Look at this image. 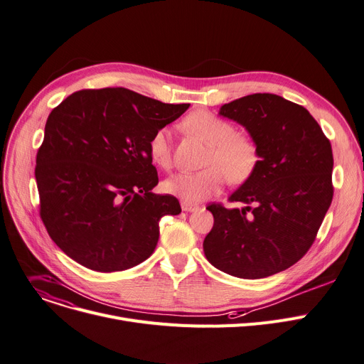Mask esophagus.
Segmentation results:
<instances>
[{
	"label": "esophagus",
	"instance_id": "34e87169",
	"mask_svg": "<svg viewBox=\"0 0 364 364\" xmlns=\"http://www.w3.org/2000/svg\"><path fill=\"white\" fill-rule=\"evenodd\" d=\"M181 209L184 212H195L199 209V206L195 203H190V202H181Z\"/></svg>",
	"mask_w": 364,
	"mask_h": 364
}]
</instances>
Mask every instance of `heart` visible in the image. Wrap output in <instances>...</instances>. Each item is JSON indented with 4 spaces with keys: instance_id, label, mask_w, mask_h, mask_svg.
I'll list each match as a JSON object with an SVG mask.
<instances>
[{
    "instance_id": "obj_1",
    "label": "heart",
    "mask_w": 364,
    "mask_h": 364,
    "mask_svg": "<svg viewBox=\"0 0 364 364\" xmlns=\"http://www.w3.org/2000/svg\"><path fill=\"white\" fill-rule=\"evenodd\" d=\"M183 129L209 144L206 169L199 173H178L164 183L166 193L186 200L200 202L220 191L227 177L234 184L247 181L259 166L260 152L257 143L246 134L235 133L230 121L206 109L188 114L181 123ZM151 161L162 169L171 168V143L169 132L158 129L149 139Z\"/></svg>"
}]
</instances>
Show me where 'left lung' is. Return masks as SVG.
Returning a JSON list of instances; mask_svg holds the SVG:
<instances>
[{"mask_svg": "<svg viewBox=\"0 0 364 364\" xmlns=\"http://www.w3.org/2000/svg\"><path fill=\"white\" fill-rule=\"evenodd\" d=\"M257 143L256 173L230 196L245 208L212 203L206 259L245 279L271 277L311 247L333 196L329 139L310 112L282 96L253 93L221 107Z\"/></svg>", "mask_w": 364, "mask_h": 364, "instance_id": "left-lung-1", "label": "left lung"}]
</instances>
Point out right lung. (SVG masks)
Wrapping results in <instances>:
<instances>
[{"mask_svg": "<svg viewBox=\"0 0 364 364\" xmlns=\"http://www.w3.org/2000/svg\"><path fill=\"white\" fill-rule=\"evenodd\" d=\"M188 107L105 87L71 93L51 111L35 177L42 223L68 257L117 272L154 253L161 218L181 208L152 193L158 173L148 143Z\"/></svg>", "mask_w": 364, "mask_h": 364, "instance_id": "obj_1", "label": "right lung"}]
</instances>
